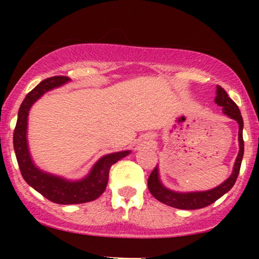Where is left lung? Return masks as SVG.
I'll return each instance as SVG.
<instances>
[{"label":"left lung","mask_w":259,"mask_h":259,"mask_svg":"<svg viewBox=\"0 0 259 259\" xmlns=\"http://www.w3.org/2000/svg\"><path fill=\"white\" fill-rule=\"evenodd\" d=\"M214 102L218 106L223 107V113L228 115L230 119H234L239 124V153H237L236 160L234 163L233 171L231 175L228 178L224 183L221 185L215 186L214 189L206 190V191H190V192H179L174 190L168 189L163 185L159 178V169L158 165L153 169L150 178L147 180L148 190L152 194L156 200H158L162 203L167 206L179 208V209H200V208L207 207L215 202L218 198H221L223 195H225L231 187L234 186L235 181L239 175L240 167H241L242 157H243V139H242V129H243V120L240 113L239 107L234 102L223 88L217 85L215 99Z\"/></svg>","instance_id":"1"}]
</instances>
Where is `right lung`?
Wrapping results in <instances>:
<instances>
[{"label": "right lung", "instance_id": "right-lung-1", "mask_svg": "<svg viewBox=\"0 0 259 259\" xmlns=\"http://www.w3.org/2000/svg\"><path fill=\"white\" fill-rule=\"evenodd\" d=\"M68 76H52L42 80L25 96L18 112L17 125L13 134L14 152L20 173L26 183L47 200L58 204H78L96 200L103 194L108 183L109 169L132 151H120L102 156L92 165L88 175L78 180L65 179L47 173L34 163L28 144V117L30 108L47 91L69 82Z\"/></svg>", "mask_w": 259, "mask_h": 259}]
</instances>
